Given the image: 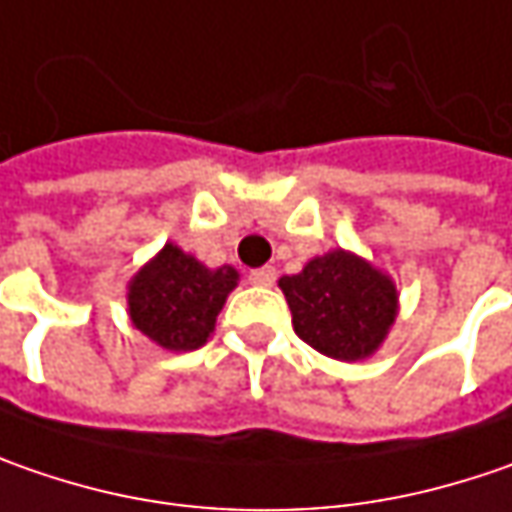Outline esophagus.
<instances>
[{
  "label": "esophagus",
  "mask_w": 512,
  "mask_h": 512,
  "mask_svg": "<svg viewBox=\"0 0 512 512\" xmlns=\"http://www.w3.org/2000/svg\"><path fill=\"white\" fill-rule=\"evenodd\" d=\"M275 278H278L275 266H260V269H255V272L249 275V280H252L255 286H272V283H275Z\"/></svg>",
  "instance_id": "obj_1"
}]
</instances>
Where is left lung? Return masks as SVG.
<instances>
[{"label": "left lung", "instance_id": "obj_1", "mask_svg": "<svg viewBox=\"0 0 512 512\" xmlns=\"http://www.w3.org/2000/svg\"><path fill=\"white\" fill-rule=\"evenodd\" d=\"M278 286L300 341L335 361L372 358L398 318L395 280L346 249L312 257L298 275H283Z\"/></svg>", "mask_w": 512, "mask_h": 512}]
</instances>
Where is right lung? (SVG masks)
I'll list each match as a JSON object with an SVG mask.
<instances>
[{"label": "right lung", "instance_id": "right-lung-1", "mask_svg": "<svg viewBox=\"0 0 512 512\" xmlns=\"http://www.w3.org/2000/svg\"><path fill=\"white\" fill-rule=\"evenodd\" d=\"M237 280L234 266L209 269L177 243H166L128 280V318L148 341L168 352L200 349L212 338L217 315Z\"/></svg>", "mask_w": 512, "mask_h": 512}]
</instances>
